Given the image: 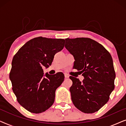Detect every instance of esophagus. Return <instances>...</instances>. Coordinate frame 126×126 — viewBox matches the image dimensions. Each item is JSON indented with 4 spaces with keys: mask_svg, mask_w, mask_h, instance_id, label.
<instances>
[{
    "mask_svg": "<svg viewBox=\"0 0 126 126\" xmlns=\"http://www.w3.org/2000/svg\"><path fill=\"white\" fill-rule=\"evenodd\" d=\"M64 75H65V78H66V79H68V78H69V75H68V74L65 73Z\"/></svg>",
    "mask_w": 126,
    "mask_h": 126,
    "instance_id": "esophagus-1",
    "label": "esophagus"
}]
</instances>
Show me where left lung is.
<instances>
[{"label": "left lung", "instance_id": "1", "mask_svg": "<svg viewBox=\"0 0 126 126\" xmlns=\"http://www.w3.org/2000/svg\"><path fill=\"white\" fill-rule=\"evenodd\" d=\"M65 47L74 57L73 68L84 79L70 76L72 102L82 112L98 111L109 100L115 88V72L110 53L104 46L88 38L65 39Z\"/></svg>", "mask_w": 126, "mask_h": 126}]
</instances>
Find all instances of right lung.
<instances>
[{"label":"right lung","mask_w":126,"mask_h":126,"mask_svg":"<svg viewBox=\"0 0 126 126\" xmlns=\"http://www.w3.org/2000/svg\"><path fill=\"white\" fill-rule=\"evenodd\" d=\"M64 44L63 39L34 38L14 56L10 73L12 89L18 102L30 112H43L54 103L55 92L64 80V75L46 73L44 77L42 68L51 65L55 54Z\"/></svg>","instance_id":"1"}]
</instances>
